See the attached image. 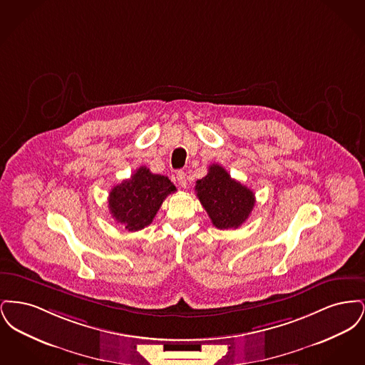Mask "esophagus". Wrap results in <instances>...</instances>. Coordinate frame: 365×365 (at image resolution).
<instances>
[{
    "label": "esophagus",
    "mask_w": 365,
    "mask_h": 365,
    "mask_svg": "<svg viewBox=\"0 0 365 365\" xmlns=\"http://www.w3.org/2000/svg\"><path fill=\"white\" fill-rule=\"evenodd\" d=\"M176 179H178V182H179V185H180L182 187H186V186H187V182H186V174H185L183 171H178V174H176Z\"/></svg>",
    "instance_id": "esophagus-1"
}]
</instances>
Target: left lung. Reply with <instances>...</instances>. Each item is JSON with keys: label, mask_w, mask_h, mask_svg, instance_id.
<instances>
[{"label": "left lung", "mask_w": 365, "mask_h": 365, "mask_svg": "<svg viewBox=\"0 0 365 365\" xmlns=\"http://www.w3.org/2000/svg\"><path fill=\"white\" fill-rule=\"evenodd\" d=\"M195 191L212 225L220 230L242 226L256 202L255 192L232 179L219 164L210 165L207 176L197 180Z\"/></svg>", "instance_id": "8db88e82"}]
</instances>
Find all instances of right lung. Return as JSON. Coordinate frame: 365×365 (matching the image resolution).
Segmentation results:
<instances>
[{
	"label": "right lung",
	"mask_w": 365,
	"mask_h": 365,
	"mask_svg": "<svg viewBox=\"0 0 365 365\" xmlns=\"http://www.w3.org/2000/svg\"><path fill=\"white\" fill-rule=\"evenodd\" d=\"M175 190L174 183L167 176L139 167L130 179L110 190L108 207L112 217L125 230L138 231L153 222L163 201Z\"/></svg>",
	"instance_id": "right-lung-1"
}]
</instances>
